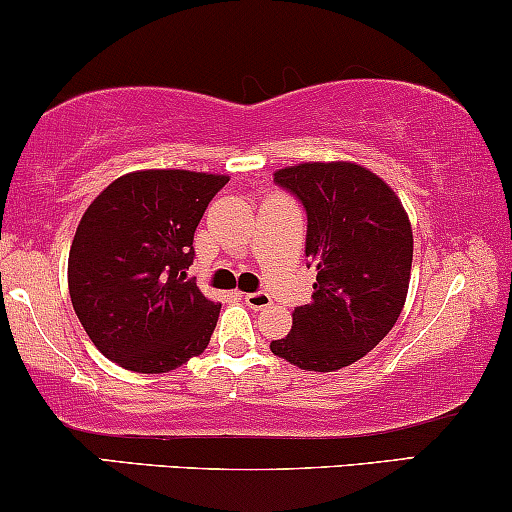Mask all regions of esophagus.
I'll return each mask as SVG.
<instances>
[{
    "label": "esophagus",
    "mask_w": 512,
    "mask_h": 512,
    "mask_svg": "<svg viewBox=\"0 0 512 512\" xmlns=\"http://www.w3.org/2000/svg\"><path fill=\"white\" fill-rule=\"evenodd\" d=\"M244 301H246V306L254 308V311H263V308H268L270 304H273V299H270V294H266V292L244 294Z\"/></svg>",
    "instance_id": "1"
}]
</instances>
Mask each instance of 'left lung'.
I'll use <instances>...</instances> for the list:
<instances>
[{"instance_id": "1", "label": "left lung", "mask_w": 512, "mask_h": 512, "mask_svg": "<svg viewBox=\"0 0 512 512\" xmlns=\"http://www.w3.org/2000/svg\"><path fill=\"white\" fill-rule=\"evenodd\" d=\"M275 182L304 206L313 301L270 351L301 370L332 372L375 349L406 304L413 230L387 182L356 163H299Z\"/></svg>"}]
</instances>
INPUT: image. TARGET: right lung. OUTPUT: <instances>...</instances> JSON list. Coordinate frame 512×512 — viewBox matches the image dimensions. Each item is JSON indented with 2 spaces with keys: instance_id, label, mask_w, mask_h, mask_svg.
<instances>
[{
  "instance_id": "obj_1",
  "label": "right lung",
  "mask_w": 512,
  "mask_h": 512,
  "mask_svg": "<svg viewBox=\"0 0 512 512\" xmlns=\"http://www.w3.org/2000/svg\"><path fill=\"white\" fill-rule=\"evenodd\" d=\"M227 175L137 170L92 201L68 254L73 311L92 344L132 372H168L199 356L220 304L187 280L194 230Z\"/></svg>"
}]
</instances>
